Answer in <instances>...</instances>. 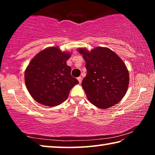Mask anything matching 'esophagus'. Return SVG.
Listing matches in <instances>:
<instances>
[{"instance_id":"obj_1","label":"esophagus","mask_w":155,"mask_h":155,"mask_svg":"<svg viewBox=\"0 0 155 155\" xmlns=\"http://www.w3.org/2000/svg\"><path fill=\"white\" fill-rule=\"evenodd\" d=\"M77 80L78 81V82H79V83H81V81H82V78H81V77H78V78H77Z\"/></svg>"}]
</instances>
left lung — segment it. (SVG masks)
<instances>
[{"label":"left lung","mask_w":155,"mask_h":155,"mask_svg":"<svg viewBox=\"0 0 155 155\" xmlns=\"http://www.w3.org/2000/svg\"><path fill=\"white\" fill-rule=\"evenodd\" d=\"M85 61L87 75L82 87L90 103L100 109L109 108L124 96L129 75L122 60L108 48L97 47L89 52L78 49Z\"/></svg>","instance_id":"left-lung-1"}]
</instances>
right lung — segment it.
<instances>
[{"instance_id": "1", "label": "right lung", "mask_w": 155, "mask_h": 155, "mask_svg": "<svg viewBox=\"0 0 155 155\" xmlns=\"http://www.w3.org/2000/svg\"><path fill=\"white\" fill-rule=\"evenodd\" d=\"M70 57L57 47L44 49L33 57L25 70L28 92L38 103L54 107L61 104L70 90L78 83L72 77L71 67L66 64Z\"/></svg>"}]
</instances>
